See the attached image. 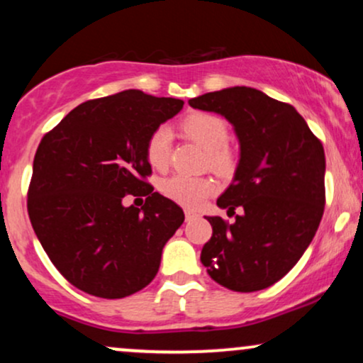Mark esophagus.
Masks as SVG:
<instances>
[{
  "instance_id": "34e87169",
  "label": "esophagus",
  "mask_w": 363,
  "mask_h": 363,
  "mask_svg": "<svg viewBox=\"0 0 363 363\" xmlns=\"http://www.w3.org/2000/svg\"><path fill=\"white\" fill-rule=\"evenodd\" d=\"M184 215H186V222H191V220H194V218H198V213H196L194 210H186L184 211Z\"/></svg>"
}]
</instances>
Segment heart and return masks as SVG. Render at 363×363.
I'll return each instance as SVG.
<instances>
[{
	"instance_id": "1",
	"label": "heart",
	"mask_w": 363,
	"mask_h": 363,
	"mask_svg": "<svg viewBox=\"0 0 363 363\" xmlns=\"http://www.w3.org/2000/svg\"><path fill=\"white\" fill-rule=\"evenodd\" d=\"M182 133L206 152V165L220 176H230L237 167L234 150L228 147L230 129L227 121L210 112H194L181 123ZM172 133L167 126H158L150 133L145 143V157L153 169L164 170L170 162ZM216 191L210 177H191L176 174L160 182V193L170 201L186 208H199Z\"/></svg>"
}]
</instances>
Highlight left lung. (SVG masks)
<instances>
[{
  "label": "left lung",
  "mask_w": 363,
  "mask_h": 363,
  "mask_svg": "<svg viewBox=\"0 0 363 363\" xmlns=\"http://www.w3.org/2000/svg\"><path fill=\"white\" fill-rule=\"evenodd\" d=\"M194 109L218 112L240 141L235 179L216 199L235 215L208 216L213 234L201 262L216 283L256 291L281 280L309 247L326 205L323 143L290 104L249 86L191 99Z\"/></svg>",
  "instance_id": "1"
}]
</instances>
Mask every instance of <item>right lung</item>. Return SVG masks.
<instances>
[{"label":"right lung","mask_w":363,"mask_h":363,"mask_svg":"<svg viewBox=\"0 0 363 363\" xmlns=\"http://www.w3.org/2000/svg\"><path fill=\"white\" fill-rule=\"evenodd\" d=\"M182 106L126 90L80 104L40 140L28 218L49 259L77 289L123 298L155 278L184 213L147 181L145 143ZM128 194L147 195L145 205L126 208Z\"/></svg>","instance_id":"right-lung-1"}]
</instances>
